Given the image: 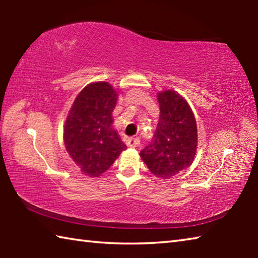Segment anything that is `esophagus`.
Listing matches in <instances>:
<instances>
[{"instance_id": "34e87169", "label": "esophagus", "mask_w": 258, "mask_h": 258, "mask_svg": "<svg viewBox=\"0 0 258 258\" xmlns=\"http://www.w3.org/2000/svg\"><path fill=\"white\" fill-rule=\"evenodd\" d=\"M126 145L132 148H137L140 145V139L139 138H128L126 140Z\"/></svg>"}]
</instances>
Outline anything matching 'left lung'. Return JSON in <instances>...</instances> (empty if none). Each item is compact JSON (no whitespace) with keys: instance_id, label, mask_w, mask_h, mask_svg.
<instances>
[{"instance_id":"obj_1","label":"left lung","mask_w":258,"mask_h":258,"mask_svg":"<svg viewBox=\"0 0 258 258\" xmlns=\"http://www.w3.org/2000/svg\"><path fill=\"white\" fill-rule=\"evenodd\" d=\"M160 117L150 145L140 156L149 171L159 178H169L195 159L198 133L194 112L189 103L173 90L157 95Z\"/></svg>"}]
</instances>
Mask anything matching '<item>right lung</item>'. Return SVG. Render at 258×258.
I'll list each match as a JSON object with an SVG mask.
<instances>
[{"label":"right lung","mask_w":258,"mask_h":258,"mask_svg":"<svg viewBox=\"0 0 258 258\" xmlns=\"http://www.w3.org/2000/svg\"><path fill=\"white\" fill-rule=\"evenodd\" d=\"M117 97L118 93L109 83H91L69 110L63 128L64 147L85 175L100 176L126 149L112 128L111 113Z\"/></svg>","instance_id":"right-lung-1"}]
</instances>
